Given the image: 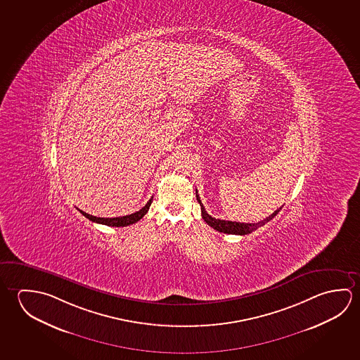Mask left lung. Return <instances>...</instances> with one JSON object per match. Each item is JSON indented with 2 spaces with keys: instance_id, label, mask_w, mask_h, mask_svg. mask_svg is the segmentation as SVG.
Returning <instances> with one entry per match:
<instances>
[{
  "instance_id": "left-lung-1",
  "label": "left lung",
  "mask_w": 360,
  "mask_h": 360,
  "mask_svg": "<svg viewBox=\"0 0 360 360\" xmlns=\"http://www.w3.org/2000/svg\"><path fill=\"white\" fill-rule=\"evenodd\" d=\"M195 197L197 200L200 203V211H202V218L205 219L208 226H211L212 229L218 231V232H224V233H230V235H248L251 232L257 230L261 226L267 224L269 221H271L272 218L276 216L277 213L280 212L281 207L276 210L275 212L272 213L271 216L266 217L265 219L259 221L257 224H241V222H232V221H224V219H217V218L212 217L207 213L206 208L202 205V200H200L198 192L195 191Z\"/></svg>"
}]
</instances>
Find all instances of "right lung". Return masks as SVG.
Here are the masks:
<instances>
[{"label": "right lung", "mask_w": 360, "mask_h": 360, "mask_svg": "<svg viewBox=\"0 0 360 360\" xmlns=\"http://www.w3.org/2000/svg\"><path fill=\"white\" fill-rule=\"evenodd\" d=\"M152 200H153V197H152L150 200H148L147 205L143 207L142 210H139L138 212L123 216V217H95V216H91V214H88V213L84 212L82 210H79V211H80V213H83L84 216L88 218V219L93 221V222H96V224H106V226H112V227H124V226H129V224H136V222H138L139 219H142V218L144 217V214L148 212L149 207L152 205Z\"/></svg>", "instance_id": "1"}]
</instances>
